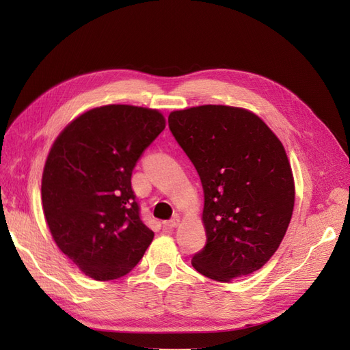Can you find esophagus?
Returning <instances> with one entry per match:
<instances>
[{
    "mask_svg": "<svg viewBox=\"0 0 350 350\" xmlns=\"http://www.w3.org/2000/svg\"><path fill=\"white\" fill-rule=\"evenodd\" d=\"M178 225H179V217H178V216H175L174 219L167 220V221H163V228H165V229H174V228H176Z\"/></svg>",
    "mask_w": 350,
    "mask_h": 350,
    "instance_id": "1",
    "label": "esophagus"
}]
</instances>
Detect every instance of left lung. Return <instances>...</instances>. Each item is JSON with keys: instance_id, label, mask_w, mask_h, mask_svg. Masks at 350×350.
Returning <instances> with one entry per match:
<instances>
[{"instance_id": "left-lung-1", "label": "left lung", "mask_w": 350, "mask_h": 350, "mask_svg": "<svg viewBox=\"0 0 350 350\" xmlns=\"http://www.w3.org/2000/svg\"><path fill=\"white\" fill-rule=\"evenodd\" d=\"M169 130L204 191L207 242L193 267L217 282L261 269L291 224L295 183L284 147L260 116L203 105L169 113Z\"/></svg>"}]
</instances>
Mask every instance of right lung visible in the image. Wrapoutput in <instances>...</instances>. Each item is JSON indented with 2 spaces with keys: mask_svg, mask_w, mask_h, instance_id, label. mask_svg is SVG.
<instances>
[{
  "mask_svg": "<svg viewBox=\"0 0 350 350\" xmlns=\"http://www.w3.org/2000/svg\"><path fill=\"white\" fill-rule=\"evenodd\" d=\"M165 125L157 109L107 105L79 115L51 147L42 174L46 224L58 248L94 280L125 276L153 241L131 174Z\"/></svg>",
  "mask_w": 350,
  "mask_h": 350,
  "instance_id": "add662e5",
  "label": "right lung"
}]
</instances>
